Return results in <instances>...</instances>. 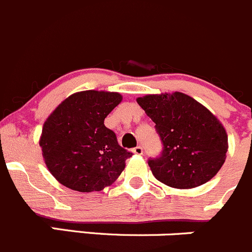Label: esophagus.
<instances>
[{"mask_svg":"<svg viewBox=\"0 0 252 252\" xmlns=\"http://www.w3.org/2000/svg\"><path fill=\"white\" fill-rule=\"evenodd\" d=\"M132 152H133L134 154H138V156H141V154H143V148H142L141 146H137L132 149Z\"/></svg>","mask_w":252,"mask_h":252,"instance_id":"1","label":"esophagus"}]
</instances>
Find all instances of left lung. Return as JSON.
I'll list each match as a JSON object with an SVG mask.
<instances>
[{
  "label": "left lung",
  "instance_id": "1",
  "mask_svg": "<svg viewBox=\"0 0 252 252\" xmlns=\"http://www.w3.org/2000/svg\"><path fill=\"white\" fill-rule=\"evenodd\" d=\"M137 103L156 124L163 153L148 165L157 180L174 189L210 181L226 158L228 134L206 106L188 94H147Z\"/></svg>",
  "mask_w": 252,
  "mask_h": 252
}]
</instances>
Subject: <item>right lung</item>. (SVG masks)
Here are the masks:
<instances>
[{"label":"right lung","mask_w":252,"mask_h":252,"mask_svg":"<svg viewBox=\"0 0 252 252\" xmlns=\"http://www.w3.org/2000/svg\"><path fill=\"white\" fill-rule=\"evenodd\" d=\"M121 100L116 92H77L50 114L39 144L46 168L60 184L93 192L120 176L132 153L120 147L104 120Z\"/></svg>","instance_id":"right-lung-1"}]
</instances>
